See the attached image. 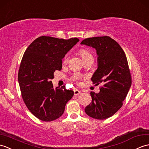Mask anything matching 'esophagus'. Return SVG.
Listing matches in <instances>:
<instances>
[{
	"label": "esophagus",
	"instance_id": "1",
	"mask_svg": "<svg viewBox=\"0 0 149 149\" xmlns=\"http://www.w3.org/2000/svg\"><path fill=\"white\" fill-rule=\"evenodd\" d=\"M74 95H79L81 94V91L77 90V89H76V90L74 91Z\"/></svg>",
	"mask_w": 149,
	"mask_h": 149
}]
</instances>
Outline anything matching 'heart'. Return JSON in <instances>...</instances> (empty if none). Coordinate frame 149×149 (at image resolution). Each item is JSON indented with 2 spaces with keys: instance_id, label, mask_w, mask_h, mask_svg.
I'll use <instances>...</instances> for the list:
<instances>
[{
  "instance_id": "heart-1",
  "label": "heart",
  "mask_w": 149,
  "mask_h": 149,
  "mask_svg": "<svg viewBox=\"0 0 149 149\" xmlns=\"http://www.w3.org/2000/svg\"><path fill=\"white\" fill-rule=\"evenodd\" d=\"M79 54H80L81 57L83 59L84 61H86V60H88V59H93V57H92V55L91 53L89 52L88 50H87V49H84V48H81L80 49V50H79ZM69 59V57L68 55H66L65 57L64 58V63H66V62H68ZM80 79V75L78 74H75L73 77H72V80L74 81H78Z\"/></svg>"
}]
</instances>
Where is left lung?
<instances>
[{
	"instance_id": "1",
	"label": "left lung",
	"mask_w": 149,
	"mask_h": 149,
	"mask_svg": "<svg viewBox=\"0 0 149 149\" xmlns=\"http://www.w3.org/2000/svg\"><path fill=\"white\" fill-rule=\"evenodd\" d=\"M81 45L96 49L98 67L91 80L94 84H102L98 94L91 92L92 102L85 111L95 119H106L122 107L131 86L127 57L118 42L109 36L85 39Z\"/></svg>"
}]
</instances>
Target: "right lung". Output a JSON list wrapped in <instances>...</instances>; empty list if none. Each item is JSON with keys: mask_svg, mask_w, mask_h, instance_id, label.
I'll use <instances>...</instances> for the list:
<instances>
[{"mask_svg": "<svg viewBox=\"0 0 149 149\" xmlns=\"http://www.w3.org/2000/svg\"><path fill=\"white\" fill-rule=\"evenodd\" d=\"M79 41L74 38L41 36L26 49L19 65L18 80L22 96L29 110L39 120L49 122L60 117L74 92L64 85L54 87V72L61 71L62 59Z\"/></svg>", "mask_w": 149, "mask_h": 149, "instance_id": "add662e5", "label": "right lung"}]
</instances>
